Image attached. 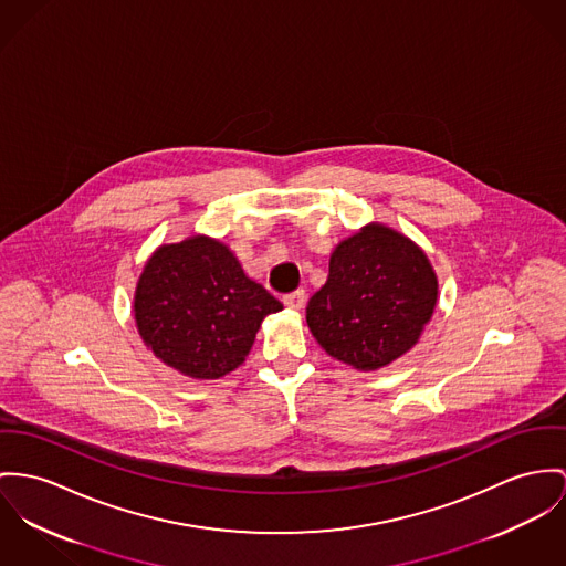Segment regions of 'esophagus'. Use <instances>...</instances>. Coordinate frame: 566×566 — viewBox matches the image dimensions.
<instances>
[{"mask_svg":"<svg viewBox=\"0 0 566 566\" xmlns=\"http://www.w3.org/2000/svg\"><path fill=\"white\" fill-rule=\"evenodd\" d=\"M284 305L291 310H302L305 305V291H295L284 297Z\"/></svg>","mask_w":566,"mask_h":566,"instance_id":"esophagus-1","label":"esophagus"}]
</instances>
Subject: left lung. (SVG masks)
<instances>
[{"label": "left lung", "mask_w": 566, "mask_h": 566, "mask_svg": "<svg viewBox=\"0 0 566 566\" xmlns=\"http://www.w3.org/2000/svg\"><path fill=\"white\" fill-rule=\"evenodd\" d=\"M437 295L427 252L388 223L370 221L334 248L305 321L327 355L370 373L418 345Z\"/></svg>", "instance_id": "left-lung-1"}]
</instances>
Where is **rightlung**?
Wrapping results in <instances>:
<instances>
[{
	"label": "right lung",
	"mask_w": 566,
	"mask_h": 566,
	"mask_svg": "<svg viewBox=\"0 0 566 566\" xmlns=\"http://www.w3.org/2000/svg\"><path fill=\"white\" fill-rule=\"evenodd\" d=\"M282 304L219 239L159 245L144 264L133 318L144 345L180 375L209 381L239 368L264 316Z\"/></svg>",
	"instance_id": "obj_1"
}]
</instances>
